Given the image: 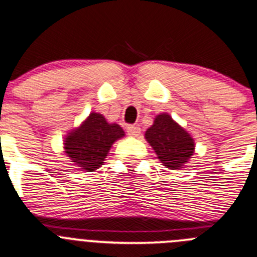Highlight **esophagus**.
<instances>
[{
	"label": "esophagus",
	"mask_w": 257,
	"mask_h": 257,
	"mask_svg": "<svg viewBox=\"0 0 257 257\" xmlns=\"http://www.w3.org/2000/svg\"><path fill=\"white\" fill-rule=\"evenodd\" d=\"M127 134L136 138V136L140 135V127L136 126V124H128L127 126Z\"/></svg>",
	"instance_id": "1"
}]
</instances>
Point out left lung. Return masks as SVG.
I'll return each mask as SVG.
<instances>
[{"mask_svg": "<svg viewBox=\"0 0 257 257\" xmlns=\"http://www.w3.org/2000/svg\"><path fill=\"white\" fill-rule=\"evenodd\" d=\"M145 139L155 150L159 160L169 169H179L194 153V140L167 113L156 116Z\"/></svg>", "mask_w": 257, "mask_h": 257, "instance_id": "8db88e82", "label": "left lung"}]
</instances>
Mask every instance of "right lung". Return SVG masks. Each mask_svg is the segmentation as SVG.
Masks as SVG:
<instances>
[{
  "label": "right lung",
  "instance_id": "obj_1",
  "mask_svg": "<svg viewBox=\"0 0 257 257\" xmlns=\"http://www.w3.org/2000/svg\"><path fill=\"white\" fill-rule=\"evenodd\" d=\"M122 136L124 133L118 124L108 123L102 114L93 112L65 139V154L80 169L92 172L101 167L112 144Z\"/></svg>",
  "mask_w": 257,
  "mask_h": 257
}]
</instances>
